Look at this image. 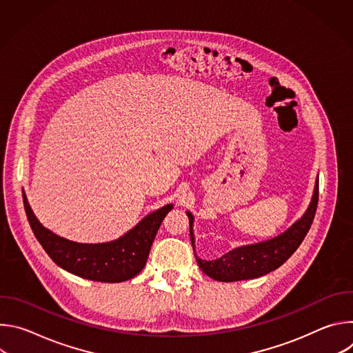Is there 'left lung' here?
I'll return each mask as SVG.
<instances>
[{
    "mask_svg": "<svg viewBox=\"0 0 353 353\" xmlns=\"http://www.w3.org/2000/svg\"><path fill=\"white\" fill-rule=\"evenodd\" d=\"M319 204V179L316 183L313 199L307 212L300 221H297L290 229L281 236L251 245H243L234 248L221 259L205 261L196 257L199 268L208 276L221 282H236L243 279H253L263 276L276 268H279L293 253L306 237ZM190 226L192 228V215L187 212ZM191 233V244L194 247V236Z\"/></svg>",
    "mask_w": 353,
    "mask_h": 353,
    "instance_id": "1",
    "label": "left lung"
}]
</instances>
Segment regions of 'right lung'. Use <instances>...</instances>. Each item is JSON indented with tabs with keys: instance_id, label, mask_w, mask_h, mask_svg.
Returning <instances> with one entry per match:
<instances>
[{
	"instance_id": "obj_1",
	"label": "right lung",
	"mask_w": 353,
	"mask_h": 353,
	"mask_svg": "<svg viewBox=\"0 0 353 353\" xmlns=\"http://www.w3.org/2000/svg\"><path fill=\"white\" fill-rule=\"evenodd\" d=\"M23 207L36 239L59 267L85 279L109 283L131 279L142 271L158 229L166 214L173 208L168 204L149 214L119 240L102 244H82L63 239L43 228L33 215L25 194Z\"/></svg>"
}]
</instances>
